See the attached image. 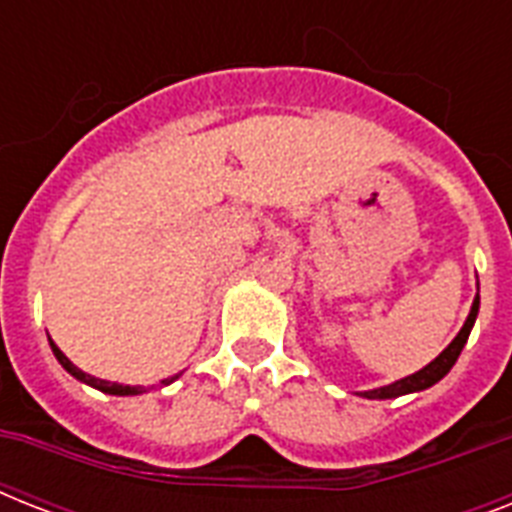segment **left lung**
Here are the masks:
<instances>
[{"mask_svg": "<svg viewBox=\"0 0 512 512\" xmlns=\"http://www.w3.org/2000/svg\"><path fill=\"white\" fill-rule=\"evenodd\" d=\"M478 295L476 300H473V308H470L468 319H465V324H462L460 335L454 337L449 345H446L441 353H438L433 361H430L428 366H422L420 372L409 374V377H404V380H396L390 382V385H385V388H374V390H364L361 396L364 398H377V401H385V398H398V396H406V393H417V390H425L430 388V385H436L438 380H444L446 374H449V369L454 366V361L460 358L462 348H465V342H468L470 337V329H473V324H476V316H478Z\"/></svg>", "mask_w": 512, "mask_h": 512, "instance_id": "left-lung-1", "label": "left lung"}]
</instances>
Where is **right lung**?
Wrapping results in <instances>:
<instances>
[{"label": "right lung", "mask_w": 512, "mask_h": 512, "mask_svg": "<svg viewBox=\"0 0 512 512\" xmlns=\"http://www.w3.org/2000/svg\"><path fill=\"white\" fill-rule=\"evenodd\" d=\"M50 348H52V353H55V358L60 361V366H63L68 374H74L76 380L87 382V385H92V388L103 390V393H111V396H138V393H146V388H140V385H119V382L98 380V377H92V374L82 372L79 366L71 364V361L66 358V353H63V350H60L52 340H50ZM175 380H177V374H175V377H170V380H162V382H164V385H170V382H175Z\"/></svg>", "instance_id": "right-lung-1"}]
</instances>
